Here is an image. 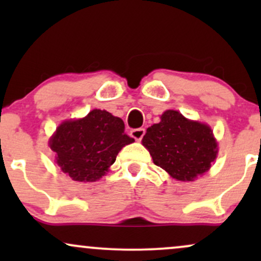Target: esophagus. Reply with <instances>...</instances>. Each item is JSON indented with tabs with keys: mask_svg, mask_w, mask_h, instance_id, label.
<instances>
[{
	"mask_svg": "<svg viewBox=\"0 0 261 261\" xmlns=\"http://www.w3.org/2000/svg\"><path fill=\"white\" fill-rule=\"evenodd\" d=\"M131 137H134L136 141H141L142 140L143 135H145V128L143 127H139V128H134L131 130Z\"/></svg>",
	"mask_w": 261,
	"mask_h": 261,
	"instance_id": "esophagus-1",
	"label": "esophagus"
}]
</instances>
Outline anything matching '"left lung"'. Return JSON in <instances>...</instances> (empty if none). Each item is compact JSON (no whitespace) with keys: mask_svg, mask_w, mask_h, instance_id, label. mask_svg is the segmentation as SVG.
<instances>
[{"mask_svg":"<svg viewBox=\"0 0 261 261\" xmlns=\"http://www.w3.org/2000/svg\"><path fill=\"white\" fill-rule=\"evenodd\" d=\"M142 145L155 166L180 181H193L207 172L218 152L211 127L176 110L162 114L161 121L147 128Z\"/></svg>","mask_w":261,"mask_h":261,"instance_id":"left-lung-1","label":"left lung"}]
</instances>
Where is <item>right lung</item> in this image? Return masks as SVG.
Segmentation results:
<instances>
[{"mask_svg": "<svg viewBox=\"0 0 261 261\" xmlns=\"http://www.w3.org/2000/svg\"><path fill=\"white\" fill-rule=\"evenodd\" d=\"M124 121L107 110L94 109L77 120H66L49 141L56 163L76 181L100 179L120 149L134 142L125 134Z\"/></svg>", "mask_w": 261, "mask_h": 261, "instance_id": "obj_1", "label": "right lung"}]
</instances>
